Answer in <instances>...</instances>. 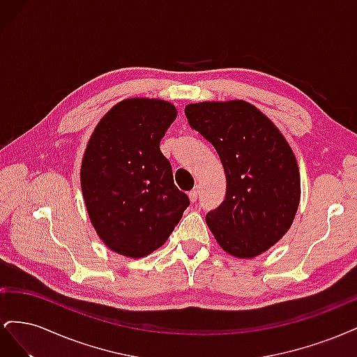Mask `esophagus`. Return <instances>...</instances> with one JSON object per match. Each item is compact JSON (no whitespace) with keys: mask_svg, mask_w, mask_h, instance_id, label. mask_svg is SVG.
Masks as SVG:
<instances>
[{"mask_svg":"<svg viewBox=\"0 0 357 357\" xmlns=\"http://www.w3.org/2000/svg\"><path fill=\"white\" fill-rule=\"evenodd\" d=\"M198 195H199V188H193L190 192H189V199L190 202H195L198 199Z\"/></svg>","mask_w":357,"mask_h":357,"instance_id":"1","label":"esophagus"}]
</instances>
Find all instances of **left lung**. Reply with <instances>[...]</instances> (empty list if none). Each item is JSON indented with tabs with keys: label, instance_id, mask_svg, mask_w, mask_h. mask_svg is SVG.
I'll use <instances>...</instances> for the list:
<instances>
[{
	"label": "left lung",
	"instance_id": "1",
	"mask_svg": "<svg viewBox=\"0 0 357 357\" xmlns=\"http://www.w3.org/2000/svg\"><path fill=\"white\" fill-rule=\"evenodd\" d=\"M185 114L225 169V199L205 215L215 241L238 259L262 255L283 238L298 211L301 177L289 143L243 100L188 104Z\"/></svg>",
	"mask_w": 357,
	"mask_h": 357
}]
</instances>
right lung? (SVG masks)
I'll list each match as a JSON object with an SVG mask.
<instances>
[{"label":"right lung","instance_id":"1","mask_svg":"<svg viewBox=\"0 0 357 357\" xmlns=\"http://www.w3.org/2000/svg\"><path fill=\"white\" fill-rule=\"evenodd\" d=\"M176 117L168 101L128 98L101 117L86 146V210L101 241L119 255L137 259L158 250L189 207L159 147Z\"/></svg>","mask_w":357,"mask_h":357}]
</instances>
